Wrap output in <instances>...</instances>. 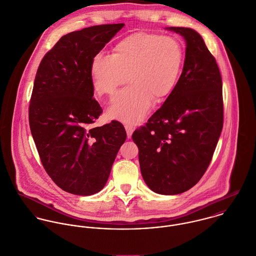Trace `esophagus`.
I'll list each match as a JSON object with an SVG mask.
<instances>
[{
  "label": "esophagus",
  "mask_w": 256,
  "mask_h": 256,
  "mask_svg": "<svg viewBox=\"0 0 256 256\" xmlns=\"http://www.w3.org/2000/svg\"><path fill=\"white\" fill-rule=\"evenodd\" d=\"M124 128H126V134H128V138H130L134 130V126L132 124H124Z\"/></svg>",
  "instance_id": "34e87169"
}]
</instances>
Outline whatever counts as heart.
I'll return each mask as SVG.
<instances>
[{
    "label": "heart",
    "mask_w": 256,
    "mask_h": 256,
    "mask_svg": "<svg viewBox=\"0 0 256 256\" xmlns=\"http://www.w3.org/2000/svg\"><path fill=\"white\" fill-rule=\"evenodd\" d=\"M182 64L179 40L155 34H136L118 42L112 55L99 53L93 57V86L97 94L112 98L128 80L130 85L118 93L108 114L136 124L148 112L152 99L158 102L172 92Z\"/></svg>",
    "instance_id": "1"
}]
</instances>
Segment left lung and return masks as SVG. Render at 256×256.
<instances>
[{"mask_svg": "<svg viewBox=\"0 0 256 256\" xmlns=\"http://www.w3.org/2000/svg\"><path fill=\"white\" fill-rule=\"evenodd\" d=\"M186 42L182 74L161 108L136 130L142 178L154 192L177 195L204 175L224 124L222 83L214 57L189 28H166Z\"/></svg>", "mask_w": 256, "mask_h": 256, "instance_id": "8db88e82", "label": "left lung"}]
</instances>
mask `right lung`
<instances>
[{"label":"right lung","instance_id":"add662e5","mask_svg":"<svg viewBox=\"0 0 256 256\" xmlns=\"http://www.w3.org/2000/svg\"><path fill=\"white\" fill-rule=\"evenodd\" d=\"M124 26H94L63 36L44 55L36 75L30 132L50 177L74 195L102 190L126 138L116 120L91 128L102 112L93 99L92 59Z\"/></svg>","mask_w":256,"mask_h":256}]
</instances>
